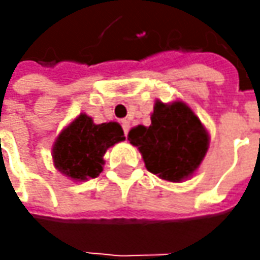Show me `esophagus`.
<instances>
[{
    "label": "esophagus",
    "instance_id": "esophagus-1",
    "mask_svg": "<svg viewBox=\"0 0 260 260\" xmlns=\"http://www.w3.org/2000/svg\"><path fill=\"white\" fill-rule=\"evenodd\" d=\"M121 127H123V132H124V135L127 136L128 130H130V123H128L127 120H123V121H121Z\"/></svg>",
    "mask_w": 260,
    "mask_h": 260
}]
</instances>
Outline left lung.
<instances>
[{"label":"left lung","mask_w":260,"mask_h":260,"mask_svg":"<svg viewBox=\"0 0 260 260\" xmlns=\"http://www.w3.org/2000/svg\"><path fill=\"white\" fill-rule=\"evenodd\" d=\"M128 140L139 147L147 171L171 182L194 174L208 149V133L184 103L156 101L152 124L132 128Z\"/></svg>","instance_id":"obj_1"}]
</instances>
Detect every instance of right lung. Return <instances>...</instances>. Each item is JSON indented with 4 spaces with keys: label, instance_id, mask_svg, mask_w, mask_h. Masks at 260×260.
<instances>
[{
    "label": "right lung",
    "instance_id": "1",
    "mask_svg": "<svg viewBox=\"0 0 260 260\" xmlns=\"http://www.w3.org/2000/svg\"><path fill=\"white\" fill-rule=\"evenodd\" d=\"M124 140L118 123L94 124L92 118L81 114L59 135L53 147L55 166L66 176L85 181L103 171V156L108 147Z\"/></svg>",
    "mask_w": 260,
    "mask_h": 260
}]
</instances>
